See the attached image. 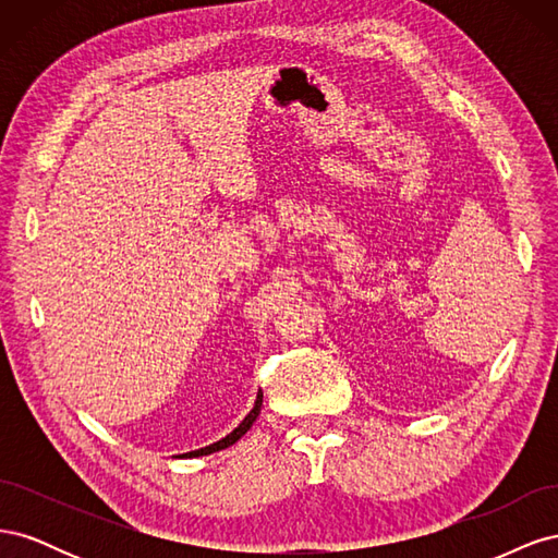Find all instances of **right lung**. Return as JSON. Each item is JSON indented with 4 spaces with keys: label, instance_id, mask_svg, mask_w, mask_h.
<instances>
[{
    "label": "right lung",
    "instance_id": "1",
    "mask_svg": "<svg viewBox=\"0 0 558 558\" xmlns=\"http://www.w3.org/2000/svg\"><path fill=\"white\" fill-rule=\"evenodd\" d=\"M260 404H263V393H258V398H256V404H253V410L246 414V418L242 421V424L234 428L230 435H226L223 440H218V442H214V445H209V447H205V449H197V451H189V453H183V456H205V453H214V451H218V449H226V447H230V445H234L240 440V437L253 426V421H256V416L260 414Z\"/></svg>",
    "mask_w": 558,
    "mask_h": 558
}]
</instances>
